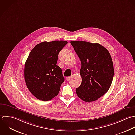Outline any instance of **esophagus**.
<instances>
[{
    "mask_svg": "<svg viewBox=\"0 0 135 135\" xmlns=\"http://www.w3.org/2000/svg\"><path fill=\"white\" fill-rule=\"evenodd\" d=\"M70 78H71V76L67 77H66V80H69L70 79Z\"/></svg>",
    "mask_w": 135,
    "mask_h": 135,
    "instance_id": "1",
    "label": "esophagus"
}]
</instances>
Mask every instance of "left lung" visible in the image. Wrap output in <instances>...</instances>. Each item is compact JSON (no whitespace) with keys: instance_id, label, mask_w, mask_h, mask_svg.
Returning a JSON list of instances; mask_svg holds the SVG:
<instances>
[{"instance_id":"obj_1","label":"left lung","mask_w":135,"mask_h":135,"mask_svg":"<svg viewBox=\"0 0 135 135\" xmlns=\"http://www.w3.org/2000/svg\"><path fill=\"white\" fill-rule=\"evenodd\" d=\"M79 57L81 67L80 86L76 89L77 96L86 102L97 100L109 90L114 77L111 56L104 46L98 43L71 41Z\"/></svg>"}]
</instances>
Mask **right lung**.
Listing matches in <instances>:
<instances>
[{
    "label": "right lung",
    "instance_id": "right-lung-1",
    "mask_svg": "<svg viewBox=\"0 0 135 135\" xmlns=\"http://www.w3.org/2000/svg\"><path fill=\"white\" fill-rule=\"evenodd\" d=\"M67 43L44 41L30 51L25 62L24 77L28 89L37 99L48 101L58 94L65 79L56 64L59 52Z\"/></svg>",
    "mask_w": 135,
    "mask_h": 135
}]
</instances>
